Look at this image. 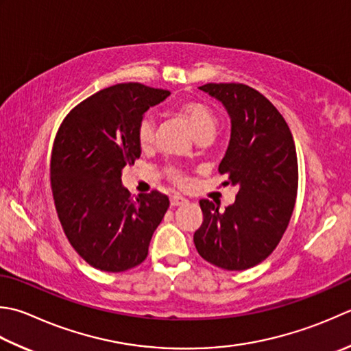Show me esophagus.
Returning <instances> with one entry per match:
<instances>
[{
    "label": "esophagus",
    "mask_w": 351,
    "mask_h": 351,
    "mask_svg": "<svg viewBox=\"0 0 351 351\" xmlns=\"http://www.w3.org/2000/svg\"><path fill=\"white\" fill-rule=\"evenodd\" d=\"M182 204H187V199L180 196V195L170 196V205H171V207H178V205H182Z\"/></svg>",
    "instance_id": "1"
}]
</instances>
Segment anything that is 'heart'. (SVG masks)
Segmentation results:
<instances>
[{"label": "heart", "instance_id": "b5f03b06", "mask_svg": "<svg viewBox=\"0 0 351 351\" xmlns=\"http://www.w3.org/2000/svg\"><path fill=\"white\" fill-rule=\"evenodd\" d=\"M176 111L180 112L185 120L189 121L191 132L195 134L197 140L201 138H213L216 134L219 120L215 111L205 103L199 100H182L176 105ZM156 135V120L152 114H146L140 120L138 126H136V140H138L140 146L143 149H147L154 144ZM164 175H166L171 182L176 185H187L189 180L187 176L182 173V170L176 166L164 167Z\"/></svg>", "mask_w": 351, "mask_h": 351}]
</instances>
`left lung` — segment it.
<instances>
[{
    "label": "left lung",
    "mask_w": 351,
    "mask_h": 351,
    "mask_svg": "<svg viewBox=\"0 0 351 351\" xmlns=\"http://www.w3.org/2000/svg\"><path fill=\"white\" fill-rule=\"evenodd\" d=\"M217 99L231 119V138L219 171L237 185L223 211L201 199L204 222L195 246L204 260L226 271L262 263L289 225L298 190V161L286 120L263 94L243 84L199 86Z\"/></svg>",
    "instance_id": "obj_1"
}]
</instances>
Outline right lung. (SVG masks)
<instances>
[{
    "instance_id": "1",
    "label": "right lung",
    "mask_w": 351,
    "mask_h": 351,
    "mask_svg": "<svg viewBox=\"0 0 351 351\" xmlns=\"http://www.w3.org/2000/svg\"><path fill=\"white\" fill-rule=\"evenodd\" d=\"M167 89L119 84L80 101L53 143L50 181L68 242L95 269L123 272L147 257L150 239L169 208L160 191L132 199L121 170L141 155L136 126Z\"/></svg>"
}]
</instances>
